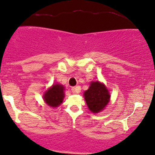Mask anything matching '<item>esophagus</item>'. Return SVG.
I'll return each instance as SVG.
<instances>
[{
  "label": "esophagus",
  "mask_w": 155,
  "mask_h": 155,
  "mask_svg": "<svg viewBox=\"0 0 155 155\" xmlns=\"http://www.w3.org/2000/svg\"><path fill=\"white\" fill-rule=\"evenodd\" d=\"M71 91H72V93L74 94H79L81 91V87L80 86H76V87H72V89H71Z\"/></svg>",
  "instance_id": "esophagus-1"
}]
</instances>
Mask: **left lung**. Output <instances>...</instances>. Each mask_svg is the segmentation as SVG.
<instances>
[{
	"mask_svg": "<svg viewBox=\"0 0 155 155\" xmlns=\"http://www.w3.org/2000/svg\"><path fill=\"white\" fill-rule=\"evenodd\" d=\"M84 97L89 110L92 113L102 111L110 101V95L103 83L91 82L90 87L84 92Z\"/></svg>",
	"mask_w": 155,
	"mask_h": 155,
	"instance_id": "obj_1",
	"label": "left lung"
}]
</instances>
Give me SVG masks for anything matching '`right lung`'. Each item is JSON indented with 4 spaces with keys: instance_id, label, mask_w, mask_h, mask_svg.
Instances as JSON below:
<instances>
[{
    "instance_id": "obj_1",
    "label": "right lung",
    "mask_w": 155,
    "mask_h": 155,
    "mask_svg": "<svg viewBox=\"0 0 155 155\" xmlns=\"http://www.w3.org/2000/svg\"><path fill=\"white\" fill-rule=\"evenodd\" d=\"M64 87L60 84H53L44 94V100L49 106L56 107L61 105L64 98Z\"/></svg>"
}]
</instances>
